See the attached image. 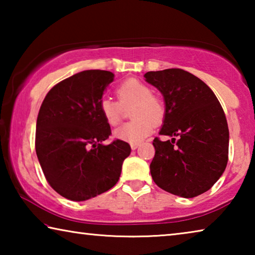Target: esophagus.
Returning a JSON list of instances; mask_svg holds the SVG:
<instances>
[{
	"mask_svg": "<svg viewBox=\"0 0 255 255\" xmlns=\"http://www.w3.org/2000/svg\"><path fill=\"white\" fill-rule=\"evenodd\" d=\"M130 147H131V149H132V150H135V149L138 147V144H131V145H130Z\"/></svg>",
	"mask_w": 255,
	"mask_h": 255,
	"instance_id": "obj_1",
	"label": "esophagus"
}]
</instances>
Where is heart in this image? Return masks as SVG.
Returning a JSON list of instances; mask_svg holds the SVG:
<instances>
[{
	"mask_svg": "<svg viewBox=\"0 0 255 255\" xmlns=\"http://www.w3.org/2000/svg\"><path fill=\"white\" fill-rule=\"evenodd\" d=\"M118 101L111 98H102L99 110L109 126H117L122 120L123 107L135 102L131 110L132 122L124 124L115 130L114 136L119 140L130 144H139L152 133L154 124L157 125L164 117L163 102L152 94L147 85L136 79H129L120 84L117 90Z\"/></svg>",
	"mask_w": 255,
	"mask_h": 255,
	"instance_id": "1",
	"label": "heart"
}]
</instances>
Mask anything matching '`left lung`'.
Segmentation results:
<instances>
[{
  "label": "left lung",
  "mask_w": 255,
  "mask_h": 255,
  "mask_svg": "<svg viewBox=\"0 0 255 255\" xmlns=\"http://www.w3.org/2000/svg\"><path fill=\"white\" fill-rule=\"evenodd\" d=\"M144 77L165 102L159 135L173 137L153 140L155 155L149 169L154 182L183 198L208 191L228 161L230 131L218 99L205 82L181 68L147 72Z\"/></svg>",
  "instance_id": "obj_1"
}]
</instances>
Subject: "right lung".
I'll use <instances>...</instances> for the list:
<instances>
[{
    "mask_svg": "<svg viewBox=\"0 0 255 255\" xmlns=\"http://www.w3.org/2000/svg\"><path fill=\"white\" fill-rule=\"evenodd\" d=\"M115 80L109 71L89 70L56 84L41 103L36 126V153L47 182L66 199L84 201L118 182L128 143L116 139L99 102Z\"/></svg>",
    "mask_w": 255,
    "mask_h": 255,
    "instance_id": "obj_1",
    "label": "right lung"
}]
</instances>
